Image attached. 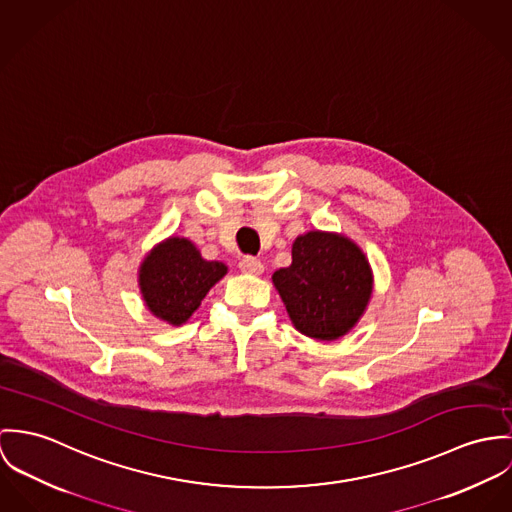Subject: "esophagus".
Wrapping results in <instances>:
<instances>
[{"instance_id":"esophagus-1","label":"esophagus","mask_w":512,"mask_h":512,"mask_svg":"<svg viewBox=\"0 0 512 512\" xmlns=\"http://www.w3.org/2000/svg\"><path fill=\"white\" fill-rule=\"evenodd\" d=\"M239 269H241V273H245V275H261L263 273V263L259 261V259H255V257H243L241 261H239Z\"/></svg>"}]
</instances>
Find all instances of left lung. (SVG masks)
<instances>
[{
  "mask_svg": "<svg viewBox=\"0 0 512 512\" xmlns=\"http://www.w3.org/2000/svg\"><path fill=\"white\" fill-rule=\"evenodd\" d=\"M294 328L314 340L345 336L373 294V271L349 237L308 231L292 243V263L273 273Z\"/></svg>",
  "mask_w": 512,
  "mask_h": 512,
  "instance_id": "left-lung-1",
  "label": "left lung"
}]
</instances>
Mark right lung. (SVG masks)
I'll return each mask as SVG.
<instances>
[{
  "label": "right lung",
  "mask_w": 512,
  "mask_h": 512,
  "mask_svg": "<svg viewBox=\"0 0 512 512\" xmlns=\"http://www.w3.org/2000/svg\"><path fill=\"white\" fill-rule=\"evenodd\" d=\"M226 273L224 263L206 261L190 239L169 237L143 259L139 288L153 316L180 326Z\"/></svg>",
  "instance_id": "1"
}]
</instances>
